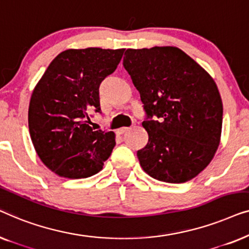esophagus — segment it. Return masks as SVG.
I'll return each instance as SVG.
<instances>
[{"instance_id":"obj_1","label":"esophagus","mask_w":249,"mask_h":249,"mask_svg":"<svg viewBox=\"0 0 249 249\" xmlns=\"http://www.w3.org/2000/svg\"><path fill=\"white\" fill-rule=\"evenodd\" d=\"M128 129L129 128H125V127H124V128H120V129H118V134L119 135H122V134H124V132H127L128 131Z\"/></svg>"}]
</instances>
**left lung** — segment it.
I'll use <instances>...</instances> for the list:
<instances>
[{"mask_svg": "<svg viewBox=\"0 0 249 249\" xmlns=\"http://www.w3.org/2000/svg\"><path fill=\"white\" fill-rule=\"evenodd\" d=\"M124 67L141 95L148 142L137 156L152 178L170 183L199 175L217 151L223 105L215 81L175 46L128 49Z\"/></svg>", "mask_w": 249, "mask_h": 249, "instance_id": "1", "label": "left lung"}]
</instances>
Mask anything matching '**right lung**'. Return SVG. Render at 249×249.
<instances>
[{
    "label": "right lung",
    "mask_w": 249,
    "mask_h": 249,
    "mask_svg": "<svg viewBox=\"0 0 249 249\" xmlns=\"http://www.w3.org/2000/svg\"><path fill=\"white\" fill-rule=\"evenodd\" d=\"M124 52L100 47L66 50L34 88L28 108L30 138L40 161L55 175L88 178L110 158L114 132L94 131L87 120L90 110H101L98 88L117 69Z\"/></svg>",
    "instance_id": "1"
}]
</instances>
